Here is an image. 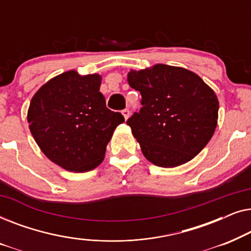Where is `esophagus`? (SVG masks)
<instances>
[{"label":"esophagus","instance_id":"1","mask_svg":"<svg viewBox=\"0 0 251 251\" xmlns=\"http://www.w3.org/2000/svg\"><path fill=\"white\" fill-rule=\"evenodd\" d=\"M122 115L125 116L126 120H128V118L130 116V111H129V109H128V108L123 109V111H122Z\"/></svg>","mask_w":251,"mask_h":251}]
</instances>
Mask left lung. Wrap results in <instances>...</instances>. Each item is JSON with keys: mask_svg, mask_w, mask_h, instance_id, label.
<instances>
[{"mask_svg": "<svg viewBox=\"0 0 251 251\" xmlns=\"http://www.w3.org/2000/svg\"><path fill=\"white\" fill-rule=\"evenodd\" d=\"M126 80L142 95L143 107L126 125L144 156L161 168L194 159L217 126L215 91L194 72L164 64L131 70Z\"/></svg>", "mask_w": 251, "mask_h": 251, "instance_id": "8db88e82", "label": "left lung"}]
</instances>
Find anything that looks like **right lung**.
<instances>
[{
    "label": "right lung",
    "mask_w": 251,
    "mask_h": 251,
    "mask_svg": "<svg viewBox=\"0 0 251 251\" xmlns=\"http://www.w3.org/2000/svg\"><path fill=\"white\" fill-rule=\"evenodd\" d=\"M99 74L64 72L44 83L30 100L27 121L50 161L67 171L87 173L105 157L121 113L106 107Z\"/></svg>",
    "instance_id": "obj_1"
}]
</instances>
